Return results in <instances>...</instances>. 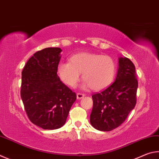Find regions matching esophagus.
Masks as SVG:
<instances>
[{
    "label": "esophagus",
    "instance_id": "obj_1",
    "mask_svg": "<svg viewBox=\"0 0 159 159\" xmlns=\"http://www.w3.org/2000/svg\"><path fill=\"white\" fill-rule=\"evenodd\" d=\"M76 96H77L78 99H82L83 97H85V94H83V93H77Z\"/></svg>",
    "mask_w": 159,
    "mask_h": 159
}]
</instances>
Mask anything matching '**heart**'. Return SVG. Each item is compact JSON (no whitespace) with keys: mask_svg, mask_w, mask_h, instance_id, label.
<instances>
[{"mask_svg":"<svg viewBox=\"0 0 159 159\" xmlns=\"http://www.w3.org/2000/svg\"><path fill=\"white\" fill-rule=\"evenodd\" d=\"M115 70L116 65L111 56L88 52L75 54L70 62L61 63L58 67L59 76L66 84L76 87L83 73L85 86L94 90H101L111 84Z\"/></svg>","mask_w":159,"mask_h":159,"instance_id":"1","label":"heart"}]
</instances>
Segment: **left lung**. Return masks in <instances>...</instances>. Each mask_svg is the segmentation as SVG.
<instances>
[{"instance_id": "obj_1", "label": "left lung", "mask_w": 159, "mask_h": 159, "mask_svg": "<svg viewBox=\"0 0 159 159\" xmlns=\"http://www.w3.org/2000/svg\"><path fill=\"white\" fill-rule=\"evenodd\" d=\"M138 85L134 64L127 57H120L115 81L92 95V126L99 131H110L122 125L136 104Z\"/></svg>"}]
</instances>
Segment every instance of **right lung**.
Listing matches in <instances>:
<instances>
[{"label": "right lung", "instance_id": "right-lung-1", "mask_svg": "<svg viewBox=\"0 0 159 159\" xmlns=\"http://www.w3.org/2000/svg\"><path fill=\"white\" fill-rule=\"evenodd\" d=\"M61 48H46L33 54L22 70L21 97L28 117L43 129L65 125L76 94L57 76Z\"/></svg>", "mask_w": 159, "mask_h": 159}]
</instances>
